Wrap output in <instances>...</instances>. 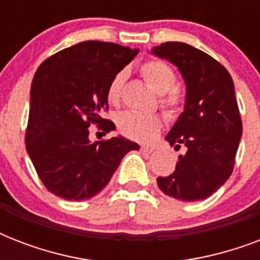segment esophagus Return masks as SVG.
<instances>
[{
	"mask_svg": "<svg viewBox=\"0 0 260 260\" xmlns=\"http://www.w3.org/2000/svg\"><path fill=\"white\" fill-rule=\"evenodd\" d=\"M140 150H142V152H144V154H151V152L154 151V148L148 146H142L140 147Z\"/></svg>",
	"mask_w": 260,
	"mask_h": 260,
	"instance_id": "obj_1",
	"label": "esophagus"
}]
</instances>
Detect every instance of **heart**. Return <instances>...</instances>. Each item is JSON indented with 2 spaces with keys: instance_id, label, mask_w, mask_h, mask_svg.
I'll use <instances>...</instances> for the list:
<instances>
[{
  "instance_id": "heart-1",
  "label": "heart",
  "mask_w": 260,
  "mask_h": 260,
  "mask_svg": "<svg viewBox=\"0 0 260 260\" xmlns=\"http://www.w3.org/2000/svg\"><path fill=\"white\" fill-rule=\"evenodd\" d=\"M140 73L148 85L159 94V105L167 113H175L182 105V91L175 85L177 75L170 64L163 60L152 59L140 67ZM126 73L120 71L110 79L106 98L110 104H118L121 100L122 86L125 82ZM117 126L124 136L136 142H148L160 132L162 121L155 114L139 113L135 110H125L118 114Z\"/></svg>"
}]
</instances>
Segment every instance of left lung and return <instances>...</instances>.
<instances>
[{"mask_svg":"<svg viewBox=\"0 0 260 260\" xmlns=\"http://www.w3.org/2000/svg\"><path fill=\"white\" fill-rule=\"evenodd\" d=\"M152 54L174 63L186 82L185 110L166 136L185 154L173 174L156 179L159 189L182 201L205 200L231 177L242 138L234 81L221 63L186 43H162Z\"/></svg>","mask_w":260,"mask_h":260,"instance_id":"obj_1","label":"left lung"}]
</instances>
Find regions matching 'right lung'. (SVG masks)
Segmentation results:
<instances>
[{
	"instance_id": "add662e5",
	"label": "right lung",
	"mask_w": 260,
	"mask_h": 260,
	"mask_svg": "<svg viewBox=\"0 0 260 260\" xmlns=\"http://www.w3.org/2000/svg\"><path fill=\"white\" fill-rule=\"evenodd\" d=\"M139 51L116 43L87 40L59 51L39 66L30 87L25 147L46 189L71 201L100 193L136 143L106 139L91 143L89 126L108 134L114 124L106 89Z\"/></svg>"
}]
</instances>
